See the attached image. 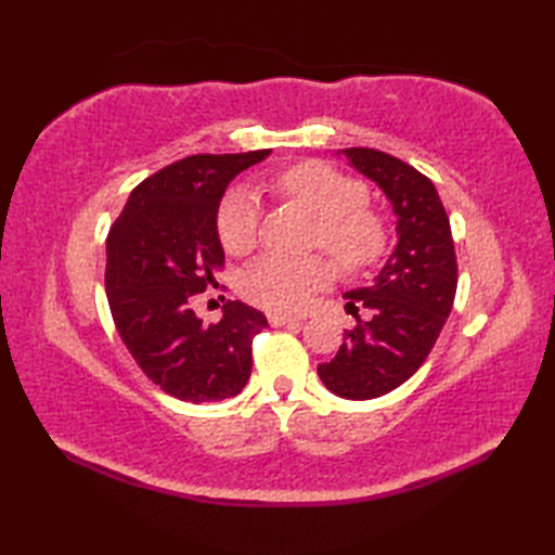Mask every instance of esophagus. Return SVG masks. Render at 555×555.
Returning a JSON list of instances; mask_svg holds the SVG:
<instances>
[{
  "mask_svg": "<svg viewBox=\"0 0 555 555\" xmlns=\"http://www.w3.org/2000/svg\"><path fill=\"white\" fill-rule=\"evenodd\" d=\"M267 320L271 326H286V324H300L298 317H291V314H281V312H269Z\"/></svg>",
  "mask_w": 555,
  "mask_h": 555,
  "instance_id": "1",
  "label": "esophagus"
}]
</instances>
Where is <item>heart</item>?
<instances>
[{
    "instance_id": "b5f03b06",
    "label": "heart",
    "mask_w": 555,
    "mask_h": 555,
    "mask_svg": "<svg viewBox=\"0 0 555 555\" xmlns=\"http://www.w3.org/2000/svg\"><path fill=\"white\" fill-rule=\"evenodd\" d=\"M281 193L300 199L320 219L314 243L326 247L346 269H362L386 250L384 219L372 211L367 185L350 179L322 162H302L284 171L274 183ZM262 205L247 185H235L223 195L217 229L223 247L243 253L253 247L259 231ZM334 279L326 257H291L267 253L241 271V293L267 310L298 312Z\"/></svg>"
}]
</instances>
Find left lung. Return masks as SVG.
<instances>
[{
	"label": "left lung",
	"instance_id": "8db88e82",
	"mask_svg": "<svg viewBox=\"0 0 555 555\" xmlns=\"http://www.w3.org/2000/svg\"><path fill=\"white\" fill-rule=\"evenodd\" d=\"M352 169L382 188L396 215L398 243L370 286L346 293L358 326L332 362L317 367L328 391L370 400L393 391L427 360L451 314L457 262L451 221L427 176L370 147L338 150ZM367 309L370 321L357 312Z\"/></svg>",
	"mask_w": 555,
	"mask_h": 555
}]
</instances>
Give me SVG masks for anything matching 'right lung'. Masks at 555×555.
Segmentation results:
<instances>
[{
	"instance_id": "right-lung-1",
	"label": "right lung",
	"mask_w": 555,
	"mask_h": 555,
	"mask_svg": "<svg viewBox=\"0 0 555 555\" xmlns=\"http://www.w3.org/2000/svg\"><path fill=\"white\" fill-rule=\"evenodd\" d=\"M269 150L193 155L133 188L107 238V300L138 367L164 393L211 403L243 391L253 372V338L267 317L241 300L203 324L193 298L223 264L217 211L229 183Z\"/></svg>"
}]
</instances>
